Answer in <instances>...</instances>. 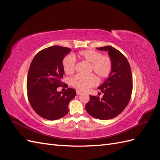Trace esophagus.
<instances>
[{
	"label": "esophagus",
	"instance_id": "1",
	"mask_svg": "<svg viewBox=\"0 0 160 160\" xmlns=\"http://www.w3.org/2000/svg\"><path fill=\"white\" fill-rule=\"evenodd\" d=\"M76 92H77V95H81V94H82V92L80 91H79V90H77Z\"/></svg>",
	"mask_w": 160,
	"mask_h": 160
}]
</instances>
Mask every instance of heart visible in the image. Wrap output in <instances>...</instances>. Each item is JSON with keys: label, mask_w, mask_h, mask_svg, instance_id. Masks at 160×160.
Returning <instances> with one entry per match:
<instances>
[{"label": "heart", "mask_w": 160, "mask_h": 160, "mask_svg": "<svg viewBox=\"0 0 160 160\" xmlns=\"http://www.w3.org/2000/svg\"><path fill=\"white\" fill-rule=\"evenodd\" d=\"M78 57L81 59L91 62V71H93L100 78L105 79L111 74L112 71V61L109 56L101 55L98 51L87 49L79 51ZM75 65L76 59L72 55H67L62 60V69L67 75H71L75 71ZM71 83L77 89L87 91L98 85V79L94 74H78L72 77Z\"/></svg>", "instance_id": "obj_1"}]
</instances>
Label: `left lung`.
Segmentation results:
<instances>
[{
	"label": "left lung",
	"mask_w": 160,
	"mask_h": 160,
	"mask_svg": "<svg viewBox=\"0 0 160 160\" xmlns=\"http://www.w3.org/2000/svg\"><path fill=\"white\" fill-rule=\"evenodd\" d=\"M97 49L108 51L112 61V71L98 88L104 94L103 98L89 95L85 109L92 117L107 120L117 117L127 107L133 89L132 75L127 58L118 49L111 46Z\"/></svg>",
	"instance_id": "8db88e82"
}]
</instances>
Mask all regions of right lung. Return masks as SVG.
Returning <instances> with one entry per match:
<instances>
[{"label": "right lung", "instance_id": "add662e5", "mask_svg": "<svg viewBox=\"0 0 160 160\" xmlns=\"http://www.w3.org/2000/svg\"><path fill=\"white\" fill-rule=\"evenodd\" d=\"M70 51L67 47H49L38 52L31 62L27 81L28 99L34 111L42 118L56 120L64 117L69 111L70 101L76 95L72 88L65 92L57 90L63 85L62 62Z\"/></svg>", "mask_w": 160, "mask_h": 160}]
</instances>
